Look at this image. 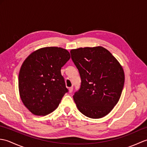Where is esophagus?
I'll use <instances>...</instances> for the list:
<instances>
[{
	"instance_id": "esophagus-1",
	"label": "esophagus",
	"mask_w": 147,
	"mask_h": 147,
	"mask_svg": "<svg viewBox=\"0 0 147 147\" xmlns=\"http://www.w3.org/2000/svg\"><path fill=\"white\" fill-rule=\"evenodd\" d=\"M73 87H70V88H69V93H71L73 92Z\"/></svg>"
}]
</instances>
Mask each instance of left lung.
<instances>
[{"instance_id": "left-lung-1", "label": "left lung", "mask_w": 147, "mask_h": 147, "mask_svg": "<svg viewBox=\"0 0 147 147\" xmlns=\"http://www.w3.org/2000/svg\"><path fill=\"white\" fill-rule=\"evenodd\" d=\"M70 53L82 80L73 95L78 109L90 118L104 117L121 97L124 83L123 67L102 47L73 49Z\"/></svg>"}]
</instances>
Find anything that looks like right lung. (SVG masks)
I'll use <instances>...</instances> for the list:
<instances>
[{"label": "right lung", "instance_id": "right-lung-1", "mask_svg": "<svg viewBox=\"0 0 147 147\" xmlns=\"http://www.w3.org/2000/svg\"><path fill=\"white\" fill-rule=\"evenodd\" d=\"M69 59L67 50L49 47L33 52L23 62L19 73V91L32 113L44 115L57 108L68 92L61 69Z\"/></svg>", "mask_w": 147, "mask_h": 147}]
</instances>
